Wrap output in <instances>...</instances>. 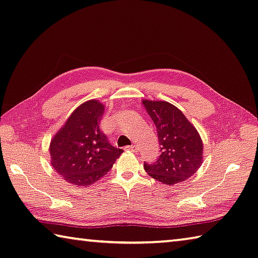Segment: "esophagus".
Returning <instances> with one entry per match:
<instances>
[{"label":"esophagus","mask_w":258,"mask_h":258,"mask_svg":"<svg viewBox=\"0 0 258 258\" xmlns=\"http://www.w3.org/2000/svg\"><path fill=\"white\" fill-rule=\"evenodd\" d=\"M125 150H130V152H137V147H136L135 145H131V146H125L124 147Z\"/></svg>","instance_id":"esophagus-1"}]
</instances>
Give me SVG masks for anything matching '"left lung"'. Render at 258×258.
Wrapping results in <instances>:
<instances>
[{"mask_svg":"<svg viewBox=\"0 0 258 258\" xmlns=\"http://www.w3.org/2000/svg\"><path fill=\"white\" fill-rule=\"evenodd\" d=\"M157 130L160 155L156 162L144 163L145 171L157 181L173 185L198 171L202 164L200 135L176 106L165 101H144Z\"/></svg>","mask_w":258,"mask_h":258,"instance_id":"left-lung-1","label":"left lung"}]
</instances>
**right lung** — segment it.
<instances>
[{"label": "right lung", "mask_w": 258, "mask_h": 258, "mask_svg": "<svg viewBox=\"0 0 258 258\" xmlns=\"http://www.w3.org/2000/svg\"><path fill=\"white\" fill-rule=\"evenodd\" d=\"M103 113L104 105L99 101L85 102L51 140V166L71 184L89 186L99 181L123 153L101 130Z\"/></svg>", "instance_id": "1"}]
</instances>
